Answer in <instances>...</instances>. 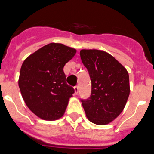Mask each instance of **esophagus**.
<instances>
[{
  "label": "esophagus",
  "instance_id": "obj_1",
  "mask_svg": "<svg viewBox=\"0 0 154 154\" xmlns=\"http://www.w3.org/2000/svg\"><path fill=\"white\" fill-rule=\"evenodd\" d=\"M74 91H75V94H78L79 86H75L74 87Z\"/></svg>",
  "mask_w": 154,
  "mask_h": 154
}]
</instances>
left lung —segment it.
Listing matches in <instances>:
<instances>
[{
  "label": "left lung",
  "mask_w": 154,
  "mask_h": 154,
  "mask_svg": "<svg viewBox=\"0 0 154 154\" xmlns=\"http://www.w3.org/2000/svg\"><path fill=\"white\" fill-rule=\"evenodd\" d=\"M82 63L91 79L90 97L80 99L86 117L92 123L107 125L123 111L130 94L126 68L108 53L81 50Z\"/></svg>",
  "instance_id": "obj_1"
}]
</instances>
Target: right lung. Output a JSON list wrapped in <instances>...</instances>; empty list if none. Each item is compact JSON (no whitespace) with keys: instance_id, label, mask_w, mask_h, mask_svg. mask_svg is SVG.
<instances>
[{"instance_id":"add662e5","label":"right lung","mask_w":154,"mask_h":154,"mask_svg":"<svg viewBox=\"0 0 154 154\" xmlns=\"http://www.w3.org/2000/svg\"><path fill=\"white\" fill-rule=\"evenodd\" d=\"M76 52L63 44L51 43L23 63L18 86L26 105L38 117L52 121L64 114L74 89L66 83L63 68Z\"/></svg>"}]
</instances>
